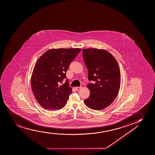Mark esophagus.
Wrapping results in <instances>:
<instances>
[{"mask_svg":"<svg viewBox=\"0 0 155 155\" xmlns=\"http://www.w3.org/2000/svg\"><path fill=\"white\" fill-rule=\"evenodd\" d=\"M81 87H76V89L77 90H79L81 89Z\"/></svg>","mask_w":155,"mask_h":155,"instance_id":"obj_1","label":"esophagus"}]
</instances>
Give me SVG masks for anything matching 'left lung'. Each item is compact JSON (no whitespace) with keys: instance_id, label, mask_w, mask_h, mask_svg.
I'll return each mask as SVG.
<instances>
[{"instance_id":"obj_1","label":"left lung","mask_w":155,"mask_h":155,"mask_svg":"<svg viewBox=\"0 0 155 155\" xmlns=\"http://www.w3.org/2000/svg\"><path fill=\"white\" fill-rule=\"evenodd\" d=\"M82 55L88 70L90 96L84 102L90 109L100 110L109 107L119 94L120 72L116 59L103 49L86 48Z\"/></svg>"}]
</instances>
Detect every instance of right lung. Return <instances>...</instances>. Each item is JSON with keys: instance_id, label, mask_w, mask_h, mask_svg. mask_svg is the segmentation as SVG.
<instances>
[{"instance_id": "1", "label": "right lung", "mask_w": 155, "mask_h": 155, "mask_svg": "<svg viewBox=\"0 0 155 155\" xmlns=\"http://www.w3.org/2000/svg\"><path fill=\"white\" fill-rule=\"evenodd\" d=\"M81 49L52 48L41 56L35 64L31 76V87L37 101L42 107L57 110L65 107L72 88L60 86L71 62Z\"/></svg>"}]
</instances>
